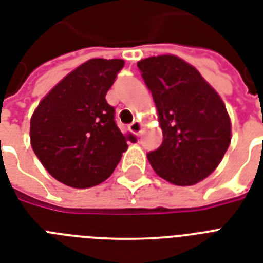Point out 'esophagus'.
Instances as JSON below:
<instances>
[{
    "label": "esophagus",
    "mask_w": 263,
    "mask_h": 263,
    "mask_svg": "<svg viewBox=\"0 0 263 263\" xmlns=\"http://www.w3.org/2000/svg\"><path fill=\"white\" fill-rule=\"evenodd\" d=\"M129 131L135 134L136 136H139L140 132H142V124L139 121H134V123L129 124Z\"/></svg>",
    "instance_id": "1"
}]
</instances>
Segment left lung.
I'll list each match as a JSON object with an SVG mask.
<instances>
[{
	"instance_id": "1",
	"label": "left lung",
	"mask_w": 263,
	"mask_h": 263,
	"mask_svg": "<svg viewBox=\"0 0 263 263\" xmlns=\"http://www.w3.org/2000/svg\"><path fill=\"white\" fill-rule=\"evenodd\" d=\"M158 111L162 143L147 153L160 177L176 185L206 179L231 143V120L222 99L195 68L176 55L138 63Z\"/></svg>"
}]
</instances>
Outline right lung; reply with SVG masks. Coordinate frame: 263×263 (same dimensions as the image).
<instances>
[{
	"label": "right lung",
	"mask_w": 263,
	"mask_h": 263,
	"mask_svg": "<svg viewBox=\"0 0 263 263\" xmlns=\"http://www.w3.org/2000/svg\"><path fill=\"white\" fill-rule=\"evenodd\" d=\"M123 60L92 59L68 73L41 101L31 117L32 150L55 180L73 188L102 183L135 143L115 121L106 92Z\"/></svg>",
	"instance_id": "obj_1"
}]
</instances>
